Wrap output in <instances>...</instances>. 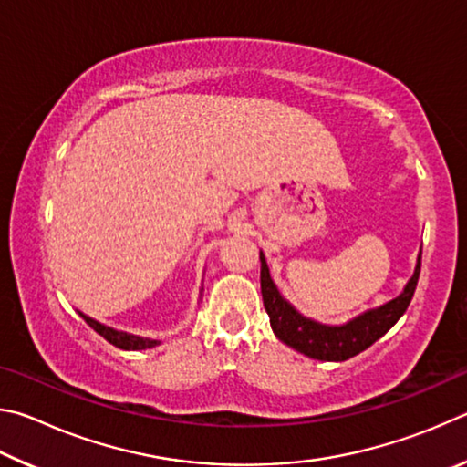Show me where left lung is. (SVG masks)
Segmentation results:
<instances>
[{
	"label": "left lung",
	"instance_id": "1",
	"mask_svg": "<svg viewBox=\"0 0 467 467\" xmlns=\"http://www.w3.org/2000/svg\"><path fill=\"white\" fill-rule=\"evenodd\" d=\"M259 259H262L264 306L267 315H270L275 337L286 346L295 348L296 352L305 354V357L317 360H348L357 357L362 350H367L368 346H373L406 313L410 300L414 296L418 275H420V255H418L416 272L398 298L389 300V303L379 306V309L367 311L360 317L346 323V326L329 327L306 319L292 309L272 282L264 253H259Z\"/></svg>",
	"mask_w": 467,
	"mask_h": 467
}]
</instances>
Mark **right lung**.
Here are the masks:
<instances>
[{
    "instance_id": "1",
    "label": "right lung",
    "mask_w": 467,
    "mask_h": 467,
    "mask_svg": "<svg viewBox=\"0 0 467 467\" xmlns=\"http://www.w3.org/2000/svg\"><path fill=\"white\" fill-rule=\"evenodd\" d=\"M80 315H82V313H80ZM82 317H84V321L88 323V326H90L94 331H97L99 336L105 337L109 344L121 348V350H146V348H152V346L158 344L156 339L131 336V334H125V331H117V329H113V327L102 326V323L94 321V319H90V317H86V315H82Z\"/></svg>"
}]
</instances>
